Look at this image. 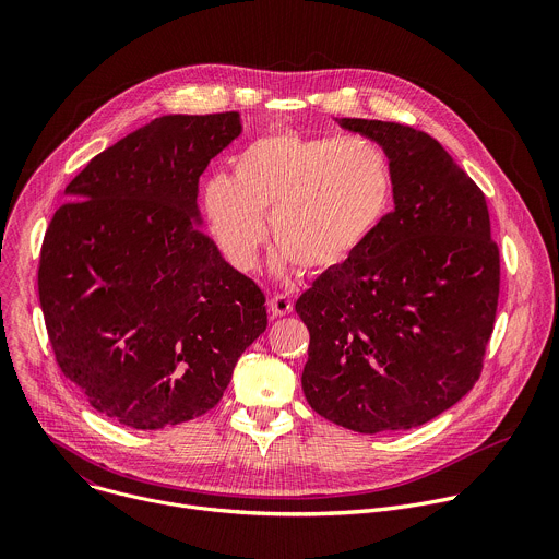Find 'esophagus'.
Listing matches in <instances>:
<instances>
[{"label": "esophagus", "mask_w": 559, "mask_h": 559, "mask_svg": "<svg viewBox=\"0 0 559 559\" xmlns=\"http://www.w3.org/2000/svg\"><path fill=\"white\" fill-rule=\"evenodd\" d=\"M269 311H271L273 318H284V316L293 313V299L286 297V295H282V293L271 295V299H269Z\"/></svg>", "instance_id": "obj_1"}]
</instances>
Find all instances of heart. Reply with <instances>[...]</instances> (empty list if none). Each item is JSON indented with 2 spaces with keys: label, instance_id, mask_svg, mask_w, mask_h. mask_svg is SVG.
<instances>
[{
  "label": "heart",
  "instance_id": "1",
  "mask_svg": "<svg viewBox=\"0 0 559 559\" xmlns=\"http://www.w3.org/2000/svg\"><path fill=\"white\" fill-rule=\"evenodd\" d=\"M393 195L391 164L366 140L273 133L233 157V177L215 173L202 191L206 226L224 258L253 271L271 235L301 273L346 266L373 237Z\"/></svg>",
  "mask_w": 559,
  "mask_h": 559
}]
</instances>
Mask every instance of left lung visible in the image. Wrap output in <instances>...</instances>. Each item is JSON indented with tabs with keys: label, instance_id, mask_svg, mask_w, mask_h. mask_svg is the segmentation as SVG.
<instances>
[{
	"label": "left lung",
	"instance_id": "8db88e82",
	"mask_svg": "<svg viewBox=\"0 0 559 559\" xmlns=\"http://www.w3.org/2000/svg\"><path fill=\"white\" fill-rule=\"evenodd\" d=\"M389 155L395 209L295 304L311 333L306 402L357 432L415 428L479 380L500 297V248L479 186L424 131L335 119Z\"/></svg>",
	"mask_w": 559,
	"mask_h": 559
}]
</instances>
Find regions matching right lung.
Here are the masks:
<instances>
[{
	"mask_svg": "<svg viewBox=\"0 0 559 559\" xmlns=\"http://www.w3.org/2000/svg\"><path fill=\"white\" fill-rule=\"evenodd\" d=\"M237 110L164 115L95 155L41 241L37 288L57 366L131 428L195 419L269 324L262 288L200 228L198 181Z\"/></svg>",
	"mask_w": 559,
	"mask_h": 559,
	"instance_id": "obj_1",
	"label": "right lung"
}]
</instances>
